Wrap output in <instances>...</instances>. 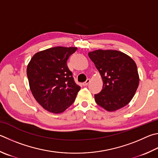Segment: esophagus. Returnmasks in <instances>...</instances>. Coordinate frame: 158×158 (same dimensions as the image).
<instances>
[{
  "label": "esophagus",
  "instance_id": "1",
  "mask_svg": "<svg viewBox=\"0 0 158 158\" xmlns=\"http://www.w3.org/2000/svg\"><path fill=\"white\" fill-rule=\"evenodd\" d=\"M90 79H88L86 81L83 83V85H84V86H86V85H88V84H90Z\"/></svg>",
  "mask_w": 158,
  "mask_h": 158
}]
</instances>
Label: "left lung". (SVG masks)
Instances as JSON below:
<instances>
[{"label": "left lung", "instance_id": "8db88e82", "mask_svg": "<svg viewBox=\"0 0 158 158\" xmlns=\"http://www.w3.org/2000/svg\"><path fill=\"white\" fill-rule=\"evenodd\" d=\"M88 56L103 79V88L94 94L97 104L108 111L124 107L133 99L139 85L135 63L127 54L117 50H97Z\"/></svg>", "mask_w": 158, "mask_h": 158}]
</instances>
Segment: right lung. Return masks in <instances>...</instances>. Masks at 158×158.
I'll use <instances>...</instances> for the list:
<instances>
[{"label":"right lung","instance_id":"obj_1","mask_svg":"<svg viewBox=\"0 0 158 158\" xmlns=\"http://www.w3.org/2000/svg\"><path fill=\"white\" fill-rule=\"evenodd\" d=\"M75 47H54L36 53L27 67L30 90L45 110L60 113L70 106L81 87L74 81L67 61Z\"/></svg>","mask_w":158,"mask_h":158}]
</instances>
